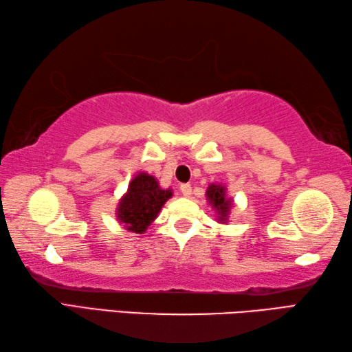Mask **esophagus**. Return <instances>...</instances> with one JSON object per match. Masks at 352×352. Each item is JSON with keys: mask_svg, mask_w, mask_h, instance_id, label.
<instances>
[{"mask_svg": "<svg viewBox=\"0 0 352 352\" xmlns=\"http://www.w3.org/2000/svg\"><path fill=\"white\" fill-rule=\"evenodd\" d=\"M191 191H192V188H191L190 184H182L181 185V192H182L185 197H190L191 196Z\"/></svg>", "mask_w": 352, "mask_h": 352, "instance_id": "obj_1", "label": "esophagus"}]
</instances>
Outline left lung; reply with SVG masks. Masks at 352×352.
Segmentation results:
<instances>
[{
	"label": "left lung",
	"instance_id": "obj_1",
	"mask_svg": "<svg viewBox=\"0 0 352 352\" xmlns=\"http://www.w3.org/2000/svg\"><path fill=\"white\" fill-rule=\"evenodd\" d=\"M206 197L210 205L217 212V220L220 223H226L234 200L226 196V188L220 184H211L206 190Z\"/></svg>",
	"mask_w": 352,
	"mask_h": 352
}]
</instances>
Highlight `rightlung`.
<instances>
[{"instance_id":"add662e5","label":"right lung","mask_w":352,"mask_h":352,"mask_svg":"<svg viewBox=\"0 0 352 352\" xmlns=\"http://www.w3.org/2000/svg\"><path fill=\"white\" fill-rule=\"evenodd\" d=\"M171 196L173 191L162 190L153 176L141 171L132 179L127 192L120 199L117 219L127 231L142 234Z\"/></svg>"}]
</instances>
